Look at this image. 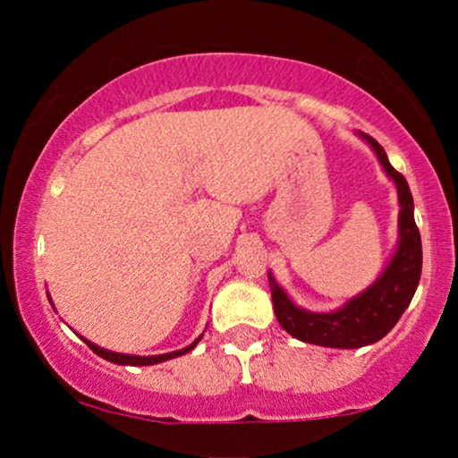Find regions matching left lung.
Instances as JSON below:
<instances>
[{"instance_id": "left-lung-1", "label": "left lung", "mask_w": 458, "mask_h": 458, "mask_svg": "<svg viewBox=\"0 0 458 458\" xmlns=\"http://www.w3.org/2000/svg\"><path fill=\"white\" fill-rule=\"evenodd\" d=\"M356 135L369 143L398 191V243L384 271L367 290L346 300L340 309L327 312L306 310L298 306L268 271L273 309L281 327L300 342L325 348H362L386 337L403 317V312L409 309L417 292L419 277H421V235L415 225V204H412L409 183L390 165L386 149L373 137L362 131Z\"/></svg>"}]
</instances>
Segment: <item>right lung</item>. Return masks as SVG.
Returning <instances> with one entry per match:
<instances>
[{
  "instance_id": "1",
  "label": "right lung",
  "mask_w": 458,
  "mask_h": 458,
  "mask_svg": "<svg viewBox=\"0 0 458 458\" xmlns=\"http://www.w3.org/2000/svg\"><path fill=\"white\" fill-rule=\"evenodd\" d=\"M47 298H49V293H47ZM49 304L54 306V302H52V298H49ZM204 335V334H202ZM202 335H198L196 340H193L190 346H185V348H181V350H174V352H166V354H154V356H137V354H123V352H112V350H106V348H102V346H98V344H93V342H89L87 340V337H83V335H79L81 340H83L87 346H89L93 352H96L98 356H102V359H106V360H110V362H114V365H129V367H148V365H158V362H165V360H171V359H177V356H183V354H187V352H191L193 348L198 346V342L202 340Z\"/></svg>"
}]
</instances>
